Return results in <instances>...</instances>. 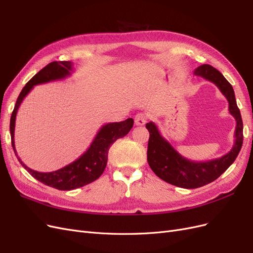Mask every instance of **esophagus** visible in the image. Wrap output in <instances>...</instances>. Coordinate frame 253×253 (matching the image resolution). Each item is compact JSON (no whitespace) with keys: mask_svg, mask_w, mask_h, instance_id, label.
<instances>
[{"mask_svg":"<svg viewBox=\"0 0 253 253\" xmlns=\"http://www.w3.org/2000/svg\"><path fill=\"white\" fill-rule=\"evenodd\" d=\"M147 115L144 113H138L135 116V124L136 126H143L147 122Z\"/></svg>","mask_w":253,"mask_h":253,"instance_id":"obj_1","label":"esophagus"}]
</instances>
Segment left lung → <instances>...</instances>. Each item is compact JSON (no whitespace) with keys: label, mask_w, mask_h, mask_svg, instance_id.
<instances>
[{"label":"left lung","mask_w":253,"mask_h":253,"mask_svg":"<svg viewBox=\"0 0 253 253\" xmlns=\"http://www.w3.org/2000/svg\"><path fill=\"white\" fill-rule=\"evenodd\" d=\"M194 75L215 84L228 100L229 113L235 118L234 144L226 155L209 162H192L181 156L170 142L166 140L158 131L154 122L145 125L150 133L148 144L149 166L159 178L173 186L195 189L212 182L218 178L239 155L243 144V120L240 109L237 108L234 90L221 73L209 64H203L194 71Z\"/></svg>","instance_id":"obj_1"}]
</instances>
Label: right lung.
Masks as SVG:
<instances>
[{"mask_svg":"<svg viewBox=\"0 0 253 253\" xmlns=\"http://www.w3.org/2000/svg\"><path fill=\"white\" fill-rule=\"evenodd\" d=\"M74 67L71 61H55L47 64L44 68L36 74L30 79L26 85L23 87L21 93L17 99L16 105H14L13 112L10 118V135L11 144L17 155L20 164L24 167L27 172L38 179L43 182L44 185L49 186L58 190H74L83 187L88 183L95 181L100 177L103 173L106 164H108V155L111 145L119 138L125 137L134 125L132 118H127L125 121L112 122L101 126L94 138L89 148L83 153V154L76 159L72 164L67 165L57 171L52 172H38L28 168L22 162L17 154L16 147H14V126H16V117L23 99H24L32 88L38 84L47 83L50 81H56L64 79L73 73Z\"/></svg>","mask_w":253,"mask_h":253,"instance_id":"obj_1","label":"right lung"}]
</instances>
